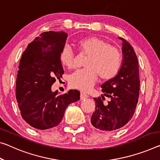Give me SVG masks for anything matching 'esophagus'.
Instances as JSON below:
<instances>
[{
  "instance_id": "esophagus-1",
  "label": "esophagus",
  "mask_w": 160,
  "mask_h": 160,
  "mask_svg": "<svg viewBox=\"0 0 160 160\" xmlns=\"http://www.w3.org/2000/svg\"><path fill=\"white\" fill-rule=\"evenodd\" d=\"M88 98V95L84 92H80V100H84Z\"/></svg>"
}]
</instances>
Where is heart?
Returning <instances> with one entry per match:
<instances>
[{"mask_svg": "<svg viewBox=\"0 0 160 160\" xmlns=\"http://www.w3.org/2000/svg\"><path fill=\"white\" fill-rule=\"evenodd\" d=\"M81 53L88 55L85 67L70 76L72 88L87 91L98 80H112L118 75L122 64V54L118 48L111 46L105 40L95 36L85 38L78 42ZM60 60L68 69L75 68L74 54L69 47L65 46L60 52Z\"/></svg>", "mask_w": 160, "mask_h": 160, "instance_id": "obj_1", "label": "heart"}]
</instances>
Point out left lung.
Here are the masks:
<instances>
[{
  "mask_svg": "<svg viewBox=\"0 0 160 160\" xmlns=\"http://www.w3.org/2000/svg\"><path fill=\"white\" fill-rule=\"evenodd\" d=\"M122 62L120 70L115 78L101 86L104 95L110 98L108 105H104L101 98H94L95 110L91 116V124L99 130L110 132L125 126L135 112L139 93L138 60L132 45L122 38Z\"/></svg>",
  "mask_w": 160,
  "mask_h": 160,
  "instance_id": "left-lung-1",
  "label": "left lung"
}]
</instances>
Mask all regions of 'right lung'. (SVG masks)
<instances>
[{
	"label": "right lung",
	"mask_w": 160,
	"mask_h": 160,
	"mask_svg": "<svg viewBox=\"0 0 160 160\" xmlns=\"http://www.w3.org/2000/svg\"><path fill=\"white\" fill-rule=\"evenodd\" d=\"M68 34L63 31L42 32L28 44L18 71L16 95L21 114L28 124L47 130L61 122L66 108L80 100V92L70 90L63 95L52 92L55 78L64 73L60 52Z\"/></svg>",
	"instance_id": "1"
}]
</instances>
